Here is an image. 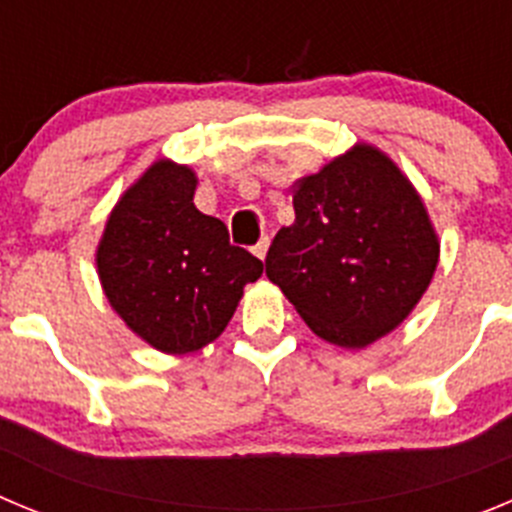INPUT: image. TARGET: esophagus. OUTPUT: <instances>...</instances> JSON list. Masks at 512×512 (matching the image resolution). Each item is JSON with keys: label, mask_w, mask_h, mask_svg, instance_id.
Masks as SVG:
<instances>
[{"label": "esophagus", "mask_w": 512, "mask_h": 512, "mask_svg": "<svg viewBox=\"0 0 512 512\" xmlns=\"http://www.w3.org/2000/svg\"><path fill=\"white\" fill-rule=\"evenodd\" d=\"M267 247H270V239H267V237H262L260 242H257V245L252 247V252H255V257H260V260H265V255H267Z\"/></svg>", "instance_id": "34e87169"}]
</instances>
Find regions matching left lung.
<instances>
[{
    "instance_id": "obj_1",
    "label": "left lung",
    "mask_w": 512,
    "mask_h": 512,
    "mask_svg": "<svg viewBox=\"0 0 512 512\" xmlns=\"http://www.w3.org/2000/svg\"><path fill=\"white\" fill-rule=\"evenodd\" d=\"M290 227L265 257L313 334L365 349L398 329L434 280L439 234L421 193L388 153L354 142L293 183Z\"/></svg>"
}]
</instances>
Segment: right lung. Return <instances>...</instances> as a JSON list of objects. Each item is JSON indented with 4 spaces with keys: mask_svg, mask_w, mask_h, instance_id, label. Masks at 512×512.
Listing matches in <instances>:
<instances>
[{
    "mask_svg": "<svg viewBox=\"0 0 512 512\" xmlns=\"http://www.w3.org/2000/svg\"><path fill=\"white\" fill-rule=\"evenodd\" d=\"M191 165L158 158L119 196L96 247L109 306L163 354H191L227 329L262 275V262L229 245L224 222L193 204Z\"/></svg>",
    "mask_w": 512,
    "mask_h": 512,
    "instance_id": "1",
    "label": "right lung"
}]
</instances>
